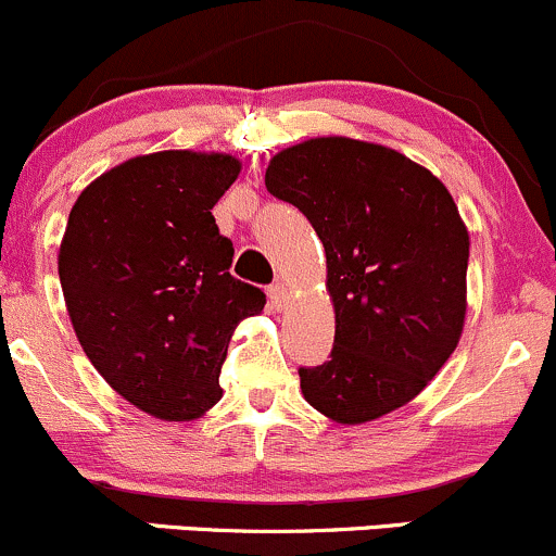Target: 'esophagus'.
Wrapping results in <instances>:
<instances>
[{
	"label": "esophagus",
	"mask_w": 556,
	"mask_h": 556,
	"mask_svg": "<svg viewBox=\"0 0 556 556\" xmlns=\"http://www.w3.org/2000/svg\"><path fill=\"white\" fill-rule=\"evenodd\" d=\"M267 296H270L273 307L283 309L286 307V300H289V291H286L283 283H273L270 289H267Z\"/></svg>",
	"instance_id": "esophagus-1"
}]
</instances>
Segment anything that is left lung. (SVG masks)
Listing matches in <instances>:
<instances>
[{
	"label": "left lung",
	"instance_id": "1",
	"mask_svg": "<svg viewBox=\"0 0 556 556\" xmlns=\"http://www.w3.org/2000/svg\"><path fill=\"white\" fill-rule=\"evenodd\" d=\"M265 185L326 249L333 350L302 366V392L339 424L414 400L456 350L467 313L469 236L432 172L374 142L315 137L273 156Z\"/></svg>",
	"mask_w": 556,
	"mask_h": 556
}]
</instances>
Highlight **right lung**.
<instances>
[{
	"instance_id": "right-lung-1",
	"label": "right lung",
	"mask_w": 556,
	"mask_h": 556,
	"mask_svg": "<svg viewBox=\"0 0 556 556\" xmlns=\"http://www.w3.org/2000/svg\"><path fill=\"white\" fill-rule=\"evenodd\" d=\"M241 164L164 151L124 161L76 199L58 256L71 324L92 366L166 421L212 408L236 326L265 291L230 276L212 206Z\"/></svg>"
}]
</instances>
